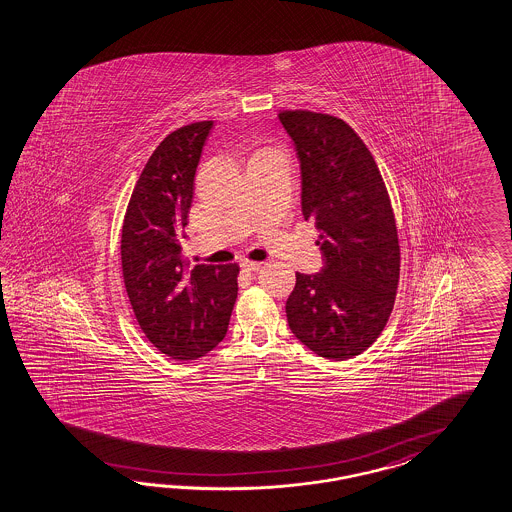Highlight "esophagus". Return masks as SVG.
Listing matches in <instances>:
<instances>
[{
    "label": "esophagus",
    "mask_w": 512,
    "mask_h": 512,
    "mask_svg": "<svg viewBox=\"0 0 512 512\" xmlns=\"http://www.w3.org/2000/svg\"><path fill=\"white\" fill-rule=\"evenodd\" d=\"M240 266H242L246 272H257V270H261L263 263H255V261H242Z\"/></svg>",
    "instance_id": "esophagus-1"
}]
</instances>
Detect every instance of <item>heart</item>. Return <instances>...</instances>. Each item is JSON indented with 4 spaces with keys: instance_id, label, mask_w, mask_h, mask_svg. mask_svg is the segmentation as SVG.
<instances>
[{
    "instance_id": "1",
    "label": "heart",
    "mask_w": 512,
    "mask_h": 512,
    "mask_svg": "<svg viewBox=\"0 0 512 512\" xmlns=\"http://www.w3.org/2000/svg\"><path fill=\"white\" fill-rule=\"evenodd\" d=\"M276 151V149H270V147H261V149H257V151L253 152V156L251 158H255V156H261L264 152H272Z\"/></svg>"
}]
</instances>
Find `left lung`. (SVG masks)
Instances as JSON below:
<instances>
[{
	"mask_svg": "<svg viewBox=\"0 0 512 512\" xmlns=\"http://www.w3.org/2000/svg\"><path fill=\"white\" fill-rule=\"evenodd\" d=\"M302 171V212L322 231L324 266L296 272L287 300L292 333L326 360L367 350L393 311L401 248L391 201L373 154L328 113L281 111Z\"/></svg>",
	"mask_w": 512,
	"mask_h": 512,
	"instance_id": "1",
	"label": "left lung"
}]
</instances>
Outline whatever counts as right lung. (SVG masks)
<instances>
[{"label":"right lung","instance_id":"1","mask_svg":"<svg viewBox=\"0 0 512 512\" xmlns=\"http://www.w3.org/2000/svg\"><path fill=\"white\" fill-rule=\"evenodd\" d=\"M212 121L182 126L152 152L128 201L121 263L139 328L162 354L195 360L221 343L238 294V264H190L180 257L195 169Z\"/></svg>","mask_w":512,"mask_h":512}]
</instances>
